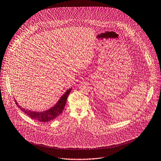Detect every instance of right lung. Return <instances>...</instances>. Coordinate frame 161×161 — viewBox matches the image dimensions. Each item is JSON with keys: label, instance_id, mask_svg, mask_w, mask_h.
I'll return each instance as SVG.
<instances>
[{"label": "right lung", "instance_id": "obj_1", "mask_svg": "<svg viewBox=\"0 0 161 161\" xmlns=\"http://www.w3.org/2000/svg\"><path fill=\"white\" fill-rule=\"evenodd\" d=\"M71 88H69L68 90L65 92L64 94L60 97V98L58 99L57 103L54 106L42 112H37L26 109L25 108H24L22 106H20L16 100H15V102L16 104L19 106V108L21 109V111L24 112V113L28 115L29 117H30L31 118L40 122H48L56 118L63 112L67 97L69 93L71 92Z\"/></svg>", "mask_w": 161, "mask_h": 161}]
</instances>
